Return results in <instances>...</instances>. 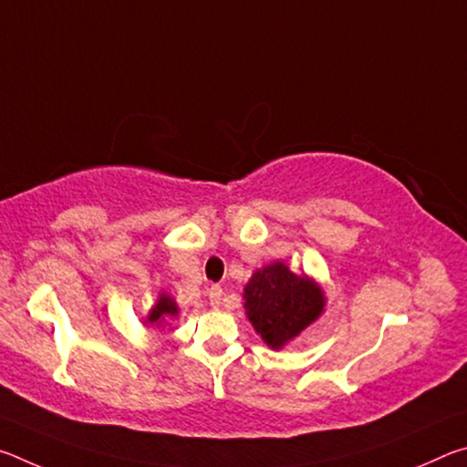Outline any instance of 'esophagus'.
Returning a JSON list of instances; mask_svg holds the SVG:
<instances>
[{"instance_id": "34e87169", "label": "esophagus", "mask_w": 467, "mask_h": 467, "mask_svg": "<svg viewBox=\"0 0 467 467\" xmlns=\"http://www.w3.org/2000/svg\"><path fill=\"white\" fill-rule=\"evenodd\" d=\"M208 296H210V305L214 306V309H218V306L223 305V300H224V290L220 286H212Z\"/></svg>"}]
</instances>
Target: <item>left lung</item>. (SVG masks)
Masks as SVG:
<instances>
[{
	"label": "left lung",
	"mask_w": 467,
	"mask_h": 467,
	"mask_svg": "<svg viewBox=\"0 0 467 467\" xmlns=\"http://www.w3.org/2000/svg\"><path fill=\"white\" fill-rule=\"evenodd\" d=\"M244 311L264 342L280 350L326 309V295L309 275H296L275 262L251 275L244 286Z\"/></svg>",
	"instance_id": "obj_1"
}]
</instances>
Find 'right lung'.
Returning a JSON list of instances; mask_svg holds the SVG:
<instances>
[{
	"label": "right lung",
	"instance_id": "right-lung-1",
	"mask_svg": "<svg viewBox=\"0 0 467 467\" xmlns=\"http://www.w3.org/2000/svg\"><path fill=\"white\" fill-rule=\"evenodd\" d=\"M177 315H179L177 303L169 295H164V292H162V295L158 296L156 305L152 306V309H150L144 323H146V326H162L164 321L177 317Z\"/></svg>",
	"mask_w": 467,
	"mask_h": 467
}]
</instances>
